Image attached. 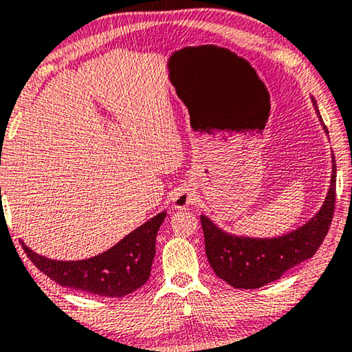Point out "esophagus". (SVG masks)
Returning a JSON list of instances; mask_svg holds the SVG:
<instances>
[{
	"instance_id": "obj_1",
	"label": "esophagus",
	"mask_w": 352,
	"mask_h": 352,
	"mask_svg": "<svg viewBox=\"0 0 352 352\" xmlns=\"http://www.w3.org/2000/svg\"><path fill=\"white\" fill-rule=\"evenodd\" d=\"M174 206L175 209H185V207L191 206L192 202H195V192L191 190H188V188H183V190H178L175 195H174Z\"/></svg>"
}]
</instances>
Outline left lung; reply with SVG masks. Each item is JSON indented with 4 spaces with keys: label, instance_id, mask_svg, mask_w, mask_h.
Segmentation results:
<instances>
[{
    "label": "left lung",
    "instance_id": "left-lung-1",
    "mask_svg": "<svg viewBox=\"0 0 352 352\" xmlns=\"http://www.w3.org/2000/svg\"><path fill=\"white\" fill-rule=\"evenodd\" d=\"M324 129L327 131L325 126ZM335 186L336 166L333 157L330 188L320 210L298 230L273 239L228 234L206 215H201L206 255L212 270L234 289H258L280 279L285 271L311 258L322 244L333 219Z\"/></svg>",
    "mask_w": 352,
    "mask_h": 352
}]
</instances>
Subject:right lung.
Listing matches in <instances>:
<instances>
[{"instance_id": "right-lung-1", "label": "right lung", "mask_w": 352, "mask_h": 352, "mask_svg": "<svg viewBox=\"0 0 352 352\" xmlns=\"http://www.w3.org/2000/svg\"><path fill=\"white\" fill-rule=\"evenodd\" d=\"M164 219L166 212H161L129 232L110 250L87 260L57 261L34 254L23 242L22 247L32 263L58 285L92 295L124 296L140 289L150 277L156 234Z\"/></svg>"}]
</instances>
